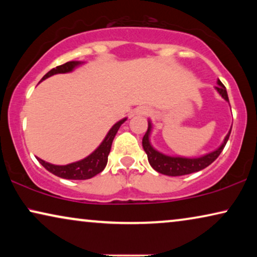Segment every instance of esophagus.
Instances as JSON below:
<instances>
[{
  "mask_svg": "<svg viewBox=\"0 0 257 257\" xmlns=\"http://www.w3.org/2000/svg\"><path fill=\"white\" fill-rule=\"evenodd\" d=\"M138 113L139 114H149V113H151V110H150V108H146V107H142V108H139V110H138Z\"/></svg>",
  "mask_w": 257,
  "mask_h": 257,
  "instance_id": "34e87169",
  "label": "esophagus"
}]
</instances>
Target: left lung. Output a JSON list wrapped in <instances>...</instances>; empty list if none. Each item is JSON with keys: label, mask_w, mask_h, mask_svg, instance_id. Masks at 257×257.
I'll list each match as a JSON object with an SVG mask.
<instances>
[{"label": "left lung", "mask_w": 257, "mask_h": 257, "mask_svg": "<svg viewBox=\"0 0 257 257\" xmlns=\"http://www.w3.org/2000/svg\"><path fill=\"white\" fill-rule=\"evenodd\" d=\"M217 84H219V85L215 87L217 92L222 96L223 99L229 101V99H228L226 87H224V85L220 82V80L217 82ZM230 131L228 132L227 137L224 138V142L222 145H221L216 151L206 154V156L203 157L189 159V158L168 157L154 150L153 147L151 146L150 139H149L150 132H151V122H149V128H147L145 136H144L143 138V147H144V151H145L147 154V159H149L150 165L154 168V170L159 172L161 174L170 175V177H179V175L194 173V172L201 171L207 166H209V165L220 156V153L222 152V150L224 149V146H226L228 139H229Z\"/></svg>", "instance_id": "8db88e82"}]
</instances>
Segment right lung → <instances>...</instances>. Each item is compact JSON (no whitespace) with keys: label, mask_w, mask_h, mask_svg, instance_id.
I'll return each mask as SVG.
<instances>
[{"label":"right lung","mask_w":257,"mask_h":257,"mask_svg":"<svg viewBox=\"0 0 257 257\" xmlns=\"http://www.w3.org/2000/svg\"><path fill=\"white\" fill-rule=\"evenodd\" d=\"M78 64H80L79 62L72 61L65 63V64L56 66L55 69L50 70V71L42 78V80H44L45 78H48V77H50L52 75H56V73H65L72 71ZM125 120L126 118L121 119L120 121H118L117 124L112 126V128L108 131L99 147H98L93 153H91L89 157H86L85 159L77 161V163L65 165V166H57V165L45 163L44 160L40 159V158H37V160L40 161L41 165L45 168V170H48L49 172H51L52 174L57 175L59 178L70 179V180H86V179L92 178L98 173H100V172L105 168V166H106L107 157L111 151L112 142H113L114 136L117 135L120 125Z\"/></svg>","instance_id":"add662e5"}]
</instances>
